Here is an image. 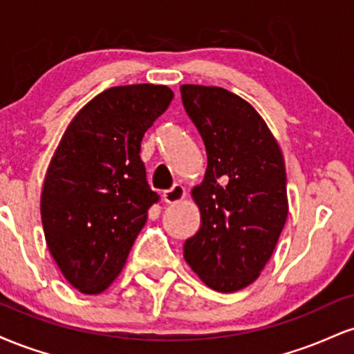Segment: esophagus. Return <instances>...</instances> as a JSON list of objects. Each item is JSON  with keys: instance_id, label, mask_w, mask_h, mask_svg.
Segmentation results:
<instances>
[{"instance_id": "obj_1", "label": "esophagus", "mask_w": 354, "mask_h": 354, "mask_svg": "<svg viewBox=\"0 0 354 354\" xmlns=\"http://www.w3.org/2000/svg\"><path fill=\"white\" fill-rule=\"evenodd\" d=\"M183 198H185V188L181 185H173L171 188L166 189L163 193V201L168 203V205L181 201Z\"/></svg>"}]
</instances>
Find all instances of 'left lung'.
<instances>
[{"label": "left lung", "instance_id": "1", "mask_svg": "<svg viewBox=\"0 0 354 354\" xmlns=\"http://www.w3.org/2000/svg\"><path fill=\"white\" fill-rule=\"evenodd\" d=\"M180 91L208 158L193 189L201 226L183 254L211 290L233 293L258 278L286 223L283 154L256 109L228 89L183 84Z\"/></svg>", "mask_w": 354, "mask_h": 354}]
</instances>
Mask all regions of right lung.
I'll use <instances>...</instances> for the list:
<instances>
[{"mask_svg":"<svg viewBox=\"0 0 354 354\" xmlns=\"http://www.w3.org/2000/svg\"><path fill=\"white\" fill-rule=\"evenodd\" d=\"M173 96L161 84L109 88L61 138L44 178L41 219L51 256L81 293L98 295L115 281L160 201L140 151Z\"/></svg>","mask_w":354,"mask_h":354,"instance_id":"obj_1","label":"right lung"}]
</instances>
